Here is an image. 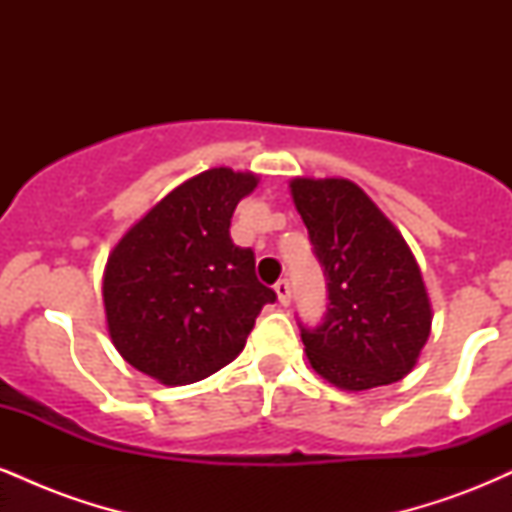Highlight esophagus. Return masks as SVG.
Masks as SVG:
<instances>
[{"instance_id": "esophagus-1", "label": "esophagus", "mask_w": 512, "mask_h": 512, "mask_svg": "<svg viewBox=\"0 0 512 512\" xmlns=\"http://www.w3.org/2000/svg\"><path fill=\"white\" fill-rule=\"evenodd\" d=\"M274 291H276V298H279L281 305H289L291 303V284H289V281H286V279L276 281Z\"/></svg>"}]
</instances>
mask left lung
Returning a JSON list of instances; mask_svg holds the SVG:
<instances>
[{"mask_svg":"<svg viewBox=\"0 0 512 512\" xmlns=\"http://www.w3.org/2000/svg\"><path fill=\"white\" fill-rule=\"evenodd\" d=\"M289 187L330 291L325 322L301 330L310 366L346 392L397 383L433 322L414 252L356 182L293 178Z\"/></svg>","mask_w":512,"mask_h":512,"instance_id":"1","label":"left lung"}]
</instances>
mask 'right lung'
I'll use <instances>...</instances> for the list:
<instances>
[{
    "instance_id": "1",
    "label": "right lung",
    "mask_w": 512,
    "mask_h": 512,
    "mask_svg": "<svg viewBox=\"0 0 512 512\" xmlns=\"http://www.w3.org/2000/svg\"><path fill=\"white\" fill-rule=\"evenodd\" d=\"M255 173L209 168L170 190L110 250L105 325L129 366L163 385H190L243 351L276 293L255 276V255L233 245L231 216Z\"/></svg>"
}]
</instances>
